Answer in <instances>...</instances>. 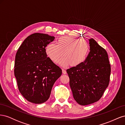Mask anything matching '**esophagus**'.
Masks as SVG:
<instances>
[{"mask_svg": "<svg viewBox=\"0 0 125 125\" xmlns=\"http://www.w3.org/2000/svg\"><path fill=\"white\" fill-rule=\"evenodd\" d=\"M62 73L63 74H66V73H67V72H66V71L65 70H64V69H62Z\"/></svg>", "mask_w": 125, "mask_h": 125, "instance_id": "esophagus-1", "label": "esophagus"}]
</instances>
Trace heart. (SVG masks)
<instances>
[{
  "label": "heart",
  "instance_id": "b5f03b06",
  "mask_svg": "<svg viewBox=\"0 0 125 125\" xmlns=\"http://www.w3.org/2000/svg\"><path fill=\"white\" fill-rule=\"evenodd\" d=\"M46 53L54 63L66 67H77L84 62L89 52V45L84 40H79L71 36H62L57 41V45L48 44L45 48Z\"/></svg>",
  "mask_w": 125,
  "mask_h": 125
}]
</instances>
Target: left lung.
Masks as SVG:
<instances>
[{"label":"left lung","mask_w":125,"mask_h":125,"mask_svg":"<svg viewBox=\"0 0 125 125\" xmlns=\"http://www.w3.org/2000/svg\"><path fill=\"white\" fill-rule=\"evenodd\" d=\"M89 42L90 51L84 62L67 70L73 98L81 105L99 101L110 80L111 68L106 51L94 39Z\"/></svg>","instance_id":"left-lung-1"}]
</instances>
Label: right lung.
Wrapping results in <instances>:
<instances>
[{"label": "right lung", "mask_w": 125, "mask_h": 125, "mask_svg": "<svg viewBox=\"0 0 125 125\" xmlns=\"http://www.w3.org/2000/svg\"><path fill=\"white\" fill-rule=\"evenodd\" d=\"M54 39L46 34H32L23 42L16 55L14 73L19 90L32 103L46 102L54 83L62 74V69L47 57L45 51Z\"/></svg>", "instance_id": "right-lung-1"}]
</instances>
